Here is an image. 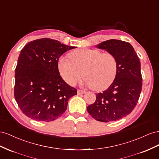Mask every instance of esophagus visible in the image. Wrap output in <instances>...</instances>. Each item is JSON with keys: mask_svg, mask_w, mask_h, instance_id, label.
<instances>
[{"mask_svg": "<svg viewBox=\"0 0 159 159\" xmlns=\"http://www.w3.org/2000/svg\"><path fill=\"white\" fill-rule=\"evenodd\" d=\"M86 92L84 91V90H77V94L78 95H80V94H84Z\"/></svg>", "mask_w": 159, "mask_h": 159, "instance_id": "esophagus-1", "label": "esophagus"}]
</instances>
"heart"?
Wrapping results in <instances>:
<instances>
[{
  "mask_svg": "<svg viewBox=\"0 0 159 159\" xmlns=\"http://www.w3.org/2000/svg\"><path fill=\"white\" fill-rule=\"evenodd\" d=\"M69 58L61 57L58 68L66 83L74 86L83 76L93 89L103 90L112 83L117 74L118 61L111 52L97 49L80 48L69 54Z\"/></svg>",
  "mask_w": 159,
  "mask_h": 159,
  "instance_id": "heart-1",
  "label": "heart"
}]
</instances>
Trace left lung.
<instances>
[{
    "mask_svg": "<svg viewBox=\"0 0 159 159\" xmlns=\"http://www.w3.org/2000/svg\"><path fill=\"white\" fill-rule=\"evenodd\" d=\"M115 54L118 70L111 86L97 94L95 102L88 106L89 115L98 121L108 122L129 115L138 102L142 89L140 62L130 43L111 39L96 45Z\"/></svg>",
    "mask_w": 159,
    "mask_h": 159,
    "instance_id": "1",
    "label": "left lung"
}]
</instances>
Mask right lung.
Here are the masks:
<instances>
[{"instance_id": "obj_1", "label": "right lung", "mask_w": 159, "mask_h": 159, "mask_svg": "<svg viewBox=\"0 0 159 159\" xmlns=\"http://www.w3.org/2000/svg\"><path fill=\"white\" fill-rule=\"evenodd\" d=\"M75 47L56 40L40 39L21 50L15 69V98L22 112L37 121L50 122L62 116L75 88L62 79L60 57Z\"/></svg>"}]
</instances>
